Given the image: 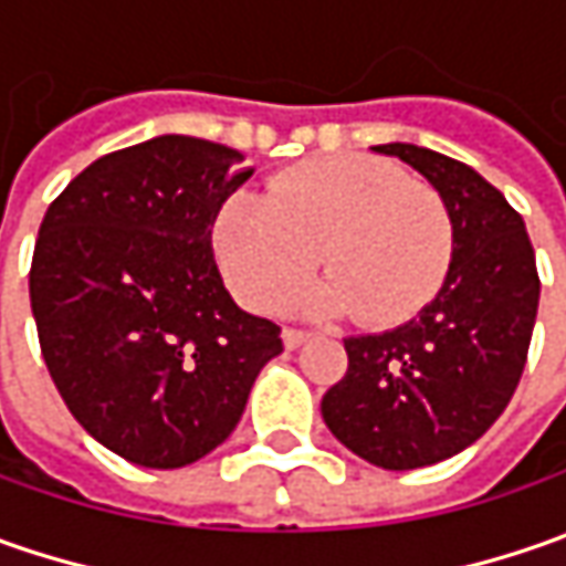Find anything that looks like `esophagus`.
<instances>
[{"label":"esophagus","instance_id":"esophagus-1","mask_svg":"<svg viewBox=\"0 0 566 566\" xmlns=\"http://www.w3.org/2000/svg\"><path fill=\"white\" fill-rule=\"evenodd\" d=\"M283 343H286V349H298L302 343H308V334L305 331H295V327H286L283 331Z\"/></svg>","mask_w":566,"mask_h":566}]
</instances>
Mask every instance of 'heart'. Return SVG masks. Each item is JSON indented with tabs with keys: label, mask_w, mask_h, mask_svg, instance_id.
<instances>
[{
	"label": "heart",
	"mask_w": 566,
	"mask_h": 566,
	"mask_svg": "<svg viewBox=\"0 0 566 566\" xmlns=\"http://www.w3.org/2000/svg\"><path fill=\"white\" fill-rule=\"evenodd\" d=\"M453 242L444 198L368 154L293 166L268 201L232 195L213 220L217 264L251 312L283 308L321 258L331 280L295 305L308 315L356 312L368 327L419 315L444 286Z\"/></svg>",
	"instance_id": "1"
}]
</instances>
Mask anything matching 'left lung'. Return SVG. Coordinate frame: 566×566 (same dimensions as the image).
<instances>
[{"label":"left lung","mask_w":566,"mask_h":566,"mask_svg":"<svg viewBox=\"0 0 566 566\" xmlns=\"http://www.w3.org/2000/svg\"><path fill=\"white\" fill-rule=\"evenodd\" d=\"M434 186L453 217L444 286L412 321L346 337L349 368L321 416L339 444L380 469L431 467L475 444L507 409L538 312L523 217L472 166L416 144H378Z\"/></svg>","instance_id":"left-lung-1"}]
</instances>
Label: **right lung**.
<instances>
[{
  "mask_svg": "<svg viewBox=\"0 0 566 566\" xmlns=\"http://www.w3.org/2000/svg\"><path fill=\"white\" fill-rule=\"evenodd\" d=\"M223 144L160 135L106 154L55 198L33 245L43 361L77 424L147 469H179L239 424L280 327L242 312L210 229L251 176Z\"/></svg>",
  "mask_w": 566,
  "mask_h": 566,
  "instance_id": "obj_1",
  "label": "right lung"
}]
</instances>
